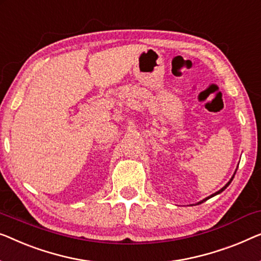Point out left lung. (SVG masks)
Here are the masks:
<instances>
[{
  "label": "left lung",
  "mask_w": 261,
  "mask_h": 261,
  "mask_svg": "<svg viewBox=\"0 0 261 261\" xmlns=\"http://www.w3.org/2000/svg\"><path fill=\"white\" fill-rule=\"evenodd\" d=\"M236 172H237V171H236ZM234 174H236V173H234ZM233 177H234V175H233V176H232V177H231V180H229V181H228V182H227V184H226V185H225V186H224V187H222V188H221V190H220V191H218V192H217V193H214V194H212V195H211V196H208V198H206V199H203V200H201V201H200V202H198V203H202V202H203V201H206V200H207V199H210V198H212V196H214V195H217V194H219V193H221V192H222V191H224V190H225V188H226V187H228V185H229V184H231V182H232V180H233Z\"/></svg>",
  "instance_id": "1"
}]
</instances>
